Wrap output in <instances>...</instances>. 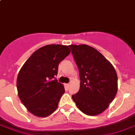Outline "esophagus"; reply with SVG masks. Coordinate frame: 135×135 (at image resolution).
<instances>
[{
  "label": "esophagus",
  "mask_w": 135,
  "mask_h": 135,
  "mask_svg": "<svg viewBox=\"0 0 135 135\" xmlns=\"http://www.w3.org/2000/svg\"><path fill=\"white\" fill-rule=\"evenodd\" d=\"M65 88H66V89H68L69 87V84H65Z\"/></svg>",
  "instance_id": "1"
}]
</instances>
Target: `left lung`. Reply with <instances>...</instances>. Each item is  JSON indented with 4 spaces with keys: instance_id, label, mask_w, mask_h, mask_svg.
<instances>
[{
    "instance_id": "obj_1",
    "label": "left lung",
    "mask_w": 135,
    "mask_h": 135,
    "mask_svg": "<svg viewBox=\"0 0 135 135\" xmlns=\"http://www.w3.org/2000/svg\"><path fill=\"white\" fill-rule=\"evenodd\" d=\"M78 66L80 88L72 98L82 112L89 116L102 113L114 100L118 76L111 63L99 51L88 45H70Z\"/></svg>"
}]
</instances>
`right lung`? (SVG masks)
<instances>
[{"label":"right lung","mask_w":135,"mask_h":135,"mask_svg":"<svg viewBox=\"0 0 135 135\" xmlns=\"http://www.w3.org/2000/svg\"><path fill=\"white\" fill-rule=\"evenodd\" d=\"M70 52L67 46L46 45L33 53L21 68L17 79L18 95L34 116L47 117L56 110L65 91L54 76L59 63Z\"/></svg>","instance_id":"right-lung-1"}]
</instances>
